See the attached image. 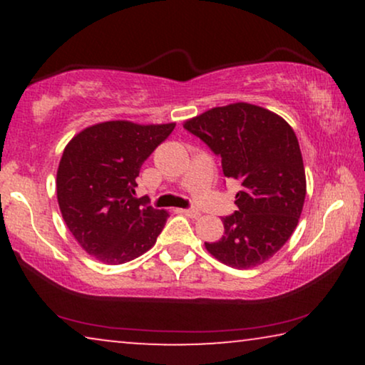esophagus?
<instances>
[{"label": "esophagus", "instance_id": "34e87169", "mask_svg": "<svg viewBox=\"0 0 365 365\" xmlns=\"http://www.w3.org/2000/svg\"><path fill=\"white\" fill-rule=\"evenodd\" d=\"M179 212H182L184 216H187V217H191V219L201 217V212H199L197 209H179Z\"/></svg>", "mask_w": 365, "mask_h": 365}]
</instances>
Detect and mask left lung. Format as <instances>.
Wrapping results in <instances>:
<instances>
[{"instance_id": "left-lung-1", "label": "left lung", "mask_w": 365, "mask_h": 365, "mask_svg": "<svg viewBox=\"0 0 365 365\" xmlns=\"http://www.w3.org/2000/svg\"><path fill=\"white\" fill-rule=\"evenodd\" d=\"M222 159L224 176L241 182L237 211L222 219L224 236L204 242L219 262L251 269L292 236L306 199V171L294 129L266 108L232 103L182 124Z\"/></svg>"}]
</instances>
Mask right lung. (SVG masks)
<instances>
[{
	"mask_svg": "<svg viewBox=\"0 0 365 365\" xmlns=\"http://www.w3.org/2000/svg\"><path fill=\"white\" fill-rule=\"evenodd\" d=\"M174 128L176 123L104 121L66 144L56 173L59 211L89 256L118 266L156 244L169 212L134 197V189L143 163Z\"/></svg>",
	"mask_w": 365,
	"mask_h": 365,
	"instance_id": "1",
	"label": "right lung"
}]
</instances>
